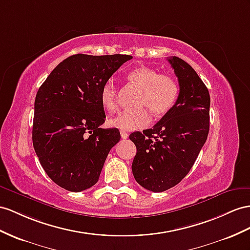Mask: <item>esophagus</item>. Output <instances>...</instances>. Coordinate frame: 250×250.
Instances as JSON below:
<instances>
[{
  "instance_id": "34e87169",
  "label": "esophagus",
  "mask_w": 250,
  "mask_h": 250,
  "mask_svg": "<svg viewBox=\"0 0 250 250\" xmlns=\"http://www.w3.org/2000/svg\"><path fill=\"white\" fill-rule=\"evenodd\" d=\"M120 136H121V138H123V139H126L127 137H129V134H127L125 131L121 130L120 131Z\"/></svg>"
}]
</instances>
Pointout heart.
<instances>
[{
	"label": "heart",
	"instance_id": "obj_1",
	"mask_svg": "<svg viewBox=\"0 0 250 250\" xmlns=\"http://www.w3.org/2000/svg\"><path fill=\"white\" fill-rule=\"evenodd\" d=\"M126 78L132 84L142 89L138 106L146 107L156 115L168 113L178 98L180 87L176 81L168 75H161L156 69L140 66L130 70ZM101 104L107 111L117 108V87L113 80H106L100 88ZM151 116L146 108L137 111H121L108 119L110 125L125 131L143 129L150 124Z\"/></svg>",
	"mask_w": 250,
	"mask_h": 250
}]
</instances>
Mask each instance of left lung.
Returning <instances> with one entry per match:
<instances>
[{"label":"left lung","mask_w":250,"mask_h":250,"mask_svg":"<svg viewBox=\"0 0 250 250\" xmlns=\"http://www.w3.org/2000/svg\"><path fill=\"white\" fill-rule=\"evenodd\" d=\"M168 61L180 84L175 104L152 129L130 135L137 150L133 175L153 192L174 187L189 173L209 133L208 88L186 61L175 56Z\"/></svg>","instance_id":"8db88e82"}]
</instances>
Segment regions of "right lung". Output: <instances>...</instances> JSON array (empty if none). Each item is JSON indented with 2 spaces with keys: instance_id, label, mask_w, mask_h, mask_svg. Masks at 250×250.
Wrapping results in <instances>:
<instances>
[{
  "instance_id": "right-lung-1",
  "label": "right lung",
  "mask_w": 250,
  "mask_h": 250,
  "mask_svg": "<svg viewBox=\"0 0 250 250\" xmlns=\"http://www.w3.org/2000/svg\"><path fill=\"white\" fill-rule=\"evenodd\" d=\"M129 55L77 54L57 65L35 100L33 144L50 180L80 192L98 182L108 152L120 140L118 129H102L104 83Z\"/></svg>"
}]
</instances>
